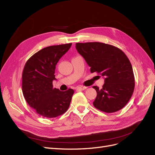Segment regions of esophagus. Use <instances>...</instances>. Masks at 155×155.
<instances>
[{"mask_svg": "<svg viewBox=\"0 0 155 155\" xmlns=\"http://www.w3.org/2000/svg\"><path fill=\"white\" fill-rule=\"evenodd\" d=\"M87 87H85V86H79L77 87V90H79V91H84L85 90V89L87 88Z\"/></svg>", "mask_w": 155, "mask_h": 155, "instance_id": "esophagus-1", "label": "esophagus"}]
</instances>
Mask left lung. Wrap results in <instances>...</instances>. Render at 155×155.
Instances as JSON below:
<instances>
[{
    "label": "left lung",
    "instance_id": "obj_1",
    "mask_svg": "<svg viewBox=\"0 0 155 155\" xmlns=\"http://www.w3.org/2000/svg\"><path fill=\"white\" fill-rule=\"evenodd\" d=\"M76 48L91 67V72L105 78L101 88L92 87L97 92L94 106L107 113L124 108L133 95L135 84L132 65L124 51L99 42L78 43Z\"/></svg>",
    "mask_w": 155,
    "mask_h": 155
}]
</instances>
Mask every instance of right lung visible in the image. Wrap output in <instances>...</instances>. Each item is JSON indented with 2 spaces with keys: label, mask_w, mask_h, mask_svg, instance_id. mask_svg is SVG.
<instances>
[{
  "label": "right lung",
  "mask_w": 155,
  "mask_h": 155,
  "mask_svg": "<svg viewBox=\"0 0 155 155\" xmlns=\"http://www.w3.org/2000/svg\"><path fill=\"white\" fill-rule=\"evenodd\" d=\"M72 43L41 49L27 61L22 76V90L26 102L37 114L55 118L64 114L74 92L72 88L60 91L54 88L55 65L71 47Z\"/></svg>",
  "instance_id": "obj_1"
}]
</instances>
